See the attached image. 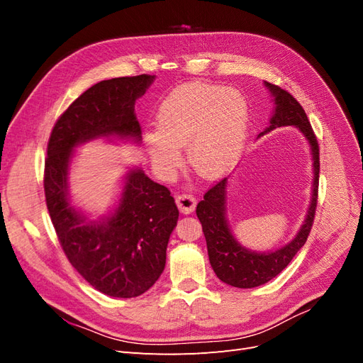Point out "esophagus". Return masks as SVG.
Returning <instances> with one entry per match:
<instances>
[{
	"instance_id": "obj_1",
	"label": "esophagus",
	"mask_w": 363,
	"mask_h": 363,
	"mask_svg": "<svg viewBox=\"0 0 363 363\" xmlns=\"http://www.w3.org/2000/svg\"><path fill=\"white\" fill-rule=\"evenodd\" d=\"M175 203L183 213H192L196 206V200L192 194H179L175 196Z\"/></svg>"
}]
</instances>
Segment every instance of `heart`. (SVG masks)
I'll return each mask as SVG.
<instances>
[{
	"instance_id": "obj_1",
	"label": "heart",
	"mask_w": 363,
	"mask_h": 363,
	"mask_svg": "<svg viewBox=\"0 0 363 363\" xmlns=\"http://www.w3.org/2000/svg\"><path fill=\"white\" fill-rule=\"evenodd\" d=\"M248 116L245 96L233 87L180 86L159 107V131L145 138L150 157L160 171L172 172L182 163L180 148L188 147L192 169L204 179L218 177L242 145Z\"/></svg>"
}]
</instances>
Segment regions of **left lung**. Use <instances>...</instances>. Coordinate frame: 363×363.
Masks as SVG:
<instances>
[{"label": "left lung", "mask_w": 363, "mask_h": 363, "mask_svg": "<svg viewBox=\"0 0 363 363\" xmlns=\"http://www.w3.org/2000/svg\"><path fill=\"white\" fill-rule=\"evenodd\" d=\"M265 86L274 96L276 108H274L269 121L271 125L260 135H265L277 127L292 125L298 128L311 145L313 160V188L309 211H307L300 232L296 233L289 244L269 252L251 251L240 245L235 239L225 213L228 177L219 180L206 192L204 200L196 206V216H199L203 225L208 260H211V265L219 280L230 284V286L242 289L260 286V284L279 276L289 265V262L306 244L307 236L311 233L318 203L320 147H318V140L309 119H307L304 108L289 92L268 82H265Z\"/></svg>", "instance_id": "left-lung-1"}]
</instances>
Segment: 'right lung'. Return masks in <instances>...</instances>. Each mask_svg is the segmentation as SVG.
Here are the masks:
<instances>
[{"label": "right lung", "instance_id": "add662e5", "mask_svg": "<svg viewBox=\"0 0 363 363\" xmlns=\"http://www.w3.org/2000/svg\"><path fill=\"white\" fill-rule=\"evenodd\" d=\"M152 82L155 75L142 74L94 84L60 115L47 148L43 189L59 242L91 286L116 298H133L157 281L179 208L168 188L133 168L125 175L115 211L89 221L71 204L69 163L74 148L92 139H131L139 144L142 130L135 103Z\"/></svg>", "mask_w": 363, "mask_h": 363}]
</instances>
